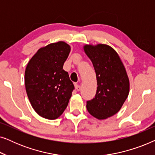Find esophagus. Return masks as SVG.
Returning a JSON list of instances; mask_svg holds the SVG:
<instances>
[{
	"instance_id": "obj_1",
	"label": "esophagus",
	"mask_w": 155,
	"mask_h": 155,
	"mask_svg": "<svg viewBox=\"0 0 155 155\" xmlns=\"http://www.w3.org/2000/svg\"><path fill=\"white\" fill-rule=\"evenodd\" d=\"M75 89H76V90L78 91V92H79V91H80V90H81V87H80V86L79 85V84H75Z\"/></svg>"
}]
</instances>
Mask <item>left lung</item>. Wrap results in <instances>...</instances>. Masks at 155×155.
<instances>
[{"label": "left lung", "mask_w": 155, "mask_h": 155, "mask_svg": "<svg viewBox=\"0 0 155 155\" xmlns=\"http://www.w3.org/2000/svg\"><path fill=\"white\" fill-rule=\"evenodd\" d=\"M83 48L94 66L98 85L94 98L87 101V109L97 119H106L119 111L128 96V75L117 52L110 46L86 44Z\"/></svg>", "instance_id": "left-lung-1"}]
</instances>
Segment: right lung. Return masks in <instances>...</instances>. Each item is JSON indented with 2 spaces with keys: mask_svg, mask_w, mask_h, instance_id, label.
I'll use <instances>...</instances> for the list:
<instances>
[{
  "mask_svg": "<svg viewBox=\"0 0 155 155\" xmlns=\"http://www.w3.org/2000/svg\"><path fill=\"white\" fill-rule=\"evenodd\" d=\"M71 46L64 41L40 48L27 63L25 84L29 100L40 116L54 120L63 113L74 90L63 69Z\"/></svg>",
  "mask_w": 155,
  "mask_h": 155,
  "instance_id": "add662e5",
  "label": "right lung"
}]
</instances>
